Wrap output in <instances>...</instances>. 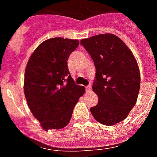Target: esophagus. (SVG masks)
Masks as SVG:
<instances>
[{
    "label": "esophagus",
    "mask_w": 157,
    "mask_h": 157,
    "mask_svg": "<svg viewBox=\"0 0 157 157\" xmlns=\"http://www.w3.org/2000/svg\"><path fill=\"white\" fill-rule=\"evenodd\" d=\"M86 91L87 92H91V91H92V86H87L86 87Z\"/></svg>",
    "instance_id": "esophagus-1"
}]
</instances>
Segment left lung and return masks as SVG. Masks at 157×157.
<instances>
[{
  "label": "left lung",
  "mask_w": 157,
  "mask_h": 157,
  "mask_svg": "<svg viewBox=\"0 0 157 157\" xmlns=\"http://www.w3.org/2000/svg\"><path fill=\"white\" fill-rule=\"evenodd\" d=\"M96 67L92 90L98 102L90 109L100 124L124 120L135 107L140 86L138 64L131 50L118 36L104 33L81 40Z\"/></svg>",
  "instance_id": "1"
}]
</instances>
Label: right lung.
I'll list each match as a JSON object with an SVG mask.
<instances>
[{
  "instance_id": "1",
  "label": "right lung",
  "mask_w": 157,
  "mask_h": 157,
  "mask_svg": "<svg viewBox=\"0 0 157 157\" xmlns=\"http://www.w3.org/2000/svg\"><path fill=\"white\" fill-rule=\"evenodd\" d=\"M77 39L45 40L30 56L24 74V94L33 115L44 130L68 124L74 107L85 92L70 75L67 60L78 47Z\"/></svg>"
}]
</instances>
